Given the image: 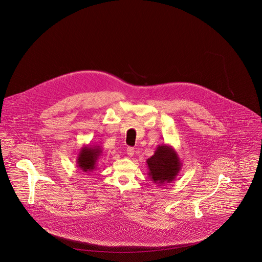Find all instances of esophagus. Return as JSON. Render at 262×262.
Segmentation results:
<instances>
[{"mask_svg": "<svg viewBox=\"0 0 262 262\" xmlns=\"http://www.w3.org/2000/svg\"><path fill=\"white\" fill-rule=\"evenodd\" d=\"M126 154H127L129 157L134 156V154H135V149H134L133 147H127V148H126Z\"/></svg>", "mask_w": 262, "mask_h": 262, "instance_id": "obj_1", "label": "esophagus"}]
</instances>
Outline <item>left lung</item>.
<instances>
[{"label":"left lung","mask_w":262,"mask_h":262,"mask_svg":"<svg viewBox=\"0 0 262 262\" xmlns=\"http://www.w3.org/2000/svg\"><path fill=\"white\" fill-rule=\"evenodd\" d=\"M148 177L157 185L170 184L177 178L182 168V162L176 150L168 144H160L154 154L146 160Z\"/></svg>","instance_id":"8db88e82"}]
</instances>
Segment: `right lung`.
<instances>
[{"label": "right lung", "mask_w": 262, "mask_h": 262, "mask_svg": "<svg viewBox=\"0 0 262 262\" xmlns=\"http://www.w3.org/2000/svg\"><path fill=\"white\" fill-rule=\"evenodd\" d=\"M102 147L99 145H83L81 149L79 150L77 157H76V164L77 167L83 173H92L93 171L97 170L98 161L100 157L102 156Z\"/></svg>", "instance_id": "obj_1"}]
</instances>
